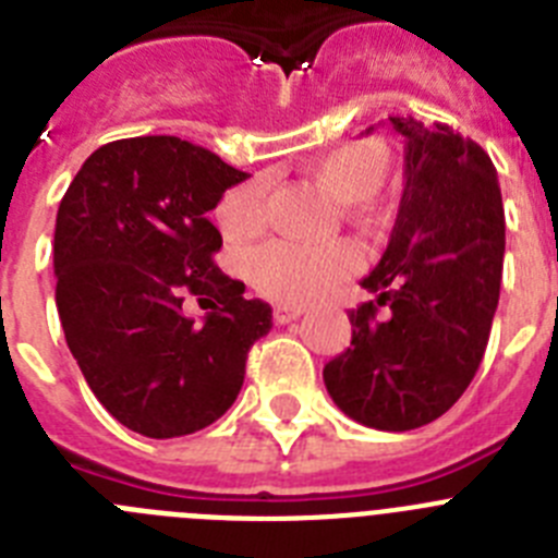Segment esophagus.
I'll return each mask as SVG.
<instances>
[{"instance_id": "obj_1", "label": "esophagus", "mask_w": 558, "mask_h": 558, "mask_svg": "<svg viewBox=\"0 0 558 558\" xmlns=\"http://www.w3.org/2000/svg\"><path fill=\"white\" fill-rule=\"evenodd\" d=\"M302 315H304L302 304H276L274 307L276 324H290L295 322V318H302Z\"/></svg>"}]
</instances>
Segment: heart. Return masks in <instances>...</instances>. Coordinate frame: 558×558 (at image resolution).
<instances>
[{"instance_id":"b5f03b06","label":"heart","mask_w":558,"mask_h":558,"mask_svg":"<svg viewBox=\"0 0 558 558\" xmlns=\"http://www.w3.org/2000/svg\"><path fill=\"white\" fill-rule=\"evenodd\" d=\"M391 159L379 142L357 140L338 145L332 150L315 156L304 165V172L338 204H363L374 198L388 179ZM220 229L229 236L256 234L265 223V184L245 181L223 195L218 206ZM360 265V251L347 240H335L324 245L274 243L256 248L248 256V270L256 288L279 302H310L340 279H347Z\"/></svg>"}]
</instances>
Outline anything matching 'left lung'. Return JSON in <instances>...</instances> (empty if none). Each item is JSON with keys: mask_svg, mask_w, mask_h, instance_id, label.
I'll list each match as a JSON object with an SVG mask.
<instances>
[{"mask_svg": "<svg viewBox=\"0 0 558 558\" xmlns=\"http://www.w3.org/2000/svg\"><path fill=\"white\" fill-rule=\"evenodd\" d=\"M388 122L405 140V190L386 254L360 282L374 302L349 313L352 347L324 366V386L360 425L402 433L450 411L481 366L506 218L497 170L477 142L441 122Z\"/></svg>", "mask_w": 558, "mask_h": 558, "instance_id": "1", "label": "left lung"}]
</instances>
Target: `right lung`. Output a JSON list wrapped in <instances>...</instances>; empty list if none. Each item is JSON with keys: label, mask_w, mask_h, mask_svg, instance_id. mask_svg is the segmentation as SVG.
<instances>
[{"label": "right lung", "mask_w": 558, "mask_h": 558, "mask_svg": "<svg viewBox=\"0 0 558 558\" xmlns=\"http://www.w3.org/2000/svg\"><path fill=\"white\" fill-rule=\"evenodd\" d=\"M248 179L179 136H133L97 147L56 218V304L66 347L100 405L128 430L179 438L218 422L243 388L270 304L211 256L209 223L229 186ZM216 299L204 325L180 304Z\"/></svg>", "instance_id": "add662e5"}]
</instances>
